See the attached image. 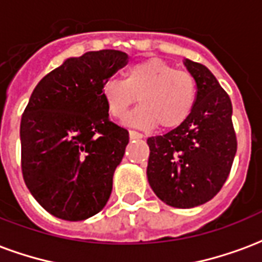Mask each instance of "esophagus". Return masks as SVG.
<instances>
[{
    "label": "esophagus",
    "instance_id": "obj_1",
    "mask_svg": "<svg viewBox=\"0 0 262 262\" xmlns=\"http://www.w3.org/2000/svg\"><path fill=\"white\" fill-rule=\"evenodd\" d=\"M129 137H130V139H142L143 136L139 133V132L129 130Z\"/></svg>",
    "mask_w": 262,
    "mask_h": 262
}]
</instances>
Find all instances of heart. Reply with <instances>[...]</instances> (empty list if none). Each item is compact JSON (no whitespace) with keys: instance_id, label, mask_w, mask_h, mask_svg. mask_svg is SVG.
I'll return each mask as SVG.
<instances>
[{"instance_id":"1","label":"heart","mask_w":262,"mask_h":262,"mask_svg":"<svg viewBox=\"0 0 262 262\" xmlns=\"http://www.w3.org/2000/svg\"><path fill=\"white\" fill-rule=\"evenodd\" d=\"M101 97L116 119H123L139 98L142 106L127 118L130 125L144 129L159 125L161 130H172L185 123L192 114L198 84L191 73L151 57L130 66L123 81H105Z\"/></svg>"}]
</instances>
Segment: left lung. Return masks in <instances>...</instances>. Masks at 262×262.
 Returning <instances> with one entry per match:
<instances>
[{"instance_id":"1","label":"left lung","mask_w":262,"mask_h":262,"mask_svg":"<svg viewBox=\"0 0 262 262\" xmlns=\"http://www.w3.org/2000/svg\"><path fill=\"white\" fill-rule=\"evenodd\" d=\"M198 97L185 123L163 136L148 137L147 178L154 193L174 208H195L219 192L237 151L231 101L210 71L185 60Z\"/></svg>"}]
</instances>
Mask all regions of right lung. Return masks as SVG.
Here are the masks:
<instances>
[{
    "instance_id": "obj_1",
    "label": "right lung",
    "mask_w": 262,
    "mask_h": 262,
    "mask_svg": "<svg viewBox=\"0 0 262 262\" xmlns=\"http://www.w3.org/2000/svg\"><path fill=\"white\" fill-rule=\"evenodd\" d=\"M127 60L119 50L67 59L39 81L24 111V181L42 208L59 219H88L111 196L129 132L111 122L101 86Z\"/></svg>"
}]
</instances>
